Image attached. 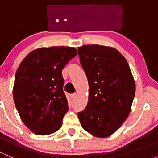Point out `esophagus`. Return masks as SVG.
<instances>
[{
    "label": "esophagus",
    "mask_w": 158,
    "mask_h": 158,
    "mask_svg": "<svg viewBox=\"0 0 158 158\" xmlns=\"http://www.w3.org/2000/svg\"><path fill=\"white\" fill-rule=\"evenodd\" d=\"M77 94H70V97H71L72 99H75V98L77 97Z\"/></svg>",
    "instance_id": "34e87169"
}]
</instances>
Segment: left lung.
<instances>
[{
  "mask_svg": "<svg viewBox=\"0 0 158 158\" xmlns=\"http://www.w3.org/2000/svg\"><path fill=\"white\" fill-rule=\"evenodd\" d=\"M89 85L86 108L78 113L86 131L106 137L118 130L131 111L135 82L126 59L118 50L98 44L78 48Z\"/></svg>",
  "mask_w": 158,
  "mask_h": 158,
  "instance_id": "1",
  "label": "left lung"
}]
</instances>
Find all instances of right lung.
Here are the masks:
<instances>
[{"instance_id": "obj_1", "label": "right lung", "mask_w": 158, "mask_h": 158, "mask_svg": "<svg viewBox=\"0 0 158 158\" xmlns=\"http://www.w3.org/2000/svg\"><path fill=\"white\" fill-rule=\"evenodd\" d=\"M70 47L41 48L32 50L16 71L13 99L21 120L35 135L57 131L69 109L63 91L62 69L75 57Z\"/></svg>"}]
</instances>
